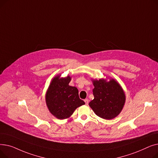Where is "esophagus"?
Here are the masks:
<instances>
[{
  "instance_id": "1",
  "label": "esophagus",
  "mask_w": 158,
  "mask_h": 158,
  "mask_svg": "<svg viewBox=\"0 0 158 158\" xmlns=\"http://www.w3.org/2000/svg\"><path fill=\"white\" fill-rule=\"evenodd\" d=\"M85 102L86 104H88V102H89V100H88V98H86V99H85Z\"/></svg>"
}]
</instances>
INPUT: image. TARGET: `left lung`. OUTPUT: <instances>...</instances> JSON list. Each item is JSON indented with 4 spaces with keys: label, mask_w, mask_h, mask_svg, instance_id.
Returning a JSON list of instances; mask_svg holds the SVG:
<instances>
[{
    "label": "left lung",
    "mask_w": 158,
    "mask_h": 158,
    "mask_svg": "<svg viewBox=\"0 0 158 158\" xmlns=\"http://www.w3.org/2000/svg\"><path fill=\"white\" fill-rule=\"evenodd\" d=\"M94 99L89 103L91 108L99 117L106 120L115 118L121 112L126 96L120 85L114 79L93 81Z\"/></svg>",
    "instance_id": "obj_1"
}]
</instances>
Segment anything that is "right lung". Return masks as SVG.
I'll list each match as a JSON object with an SVG mask.
<instances>
[{
    "label": "right lung",
    "instance_id": "add662e5",
    "mask_svg": "<svg viewBox=\"0 0 158 158\" xmlns=\"http://www.w3.org/2000/svg\"><path fill=\"white\" fill-rule=\"evenodd\" d=\"M70 76L60 78L55 77L46 94V103L48 108L58 119L70 117L78 107L85 102L80 99L76 87L69 86Z\"/></svg>",
    "mask_w": 158,
    "mask_h": 158
}]
</instances>
